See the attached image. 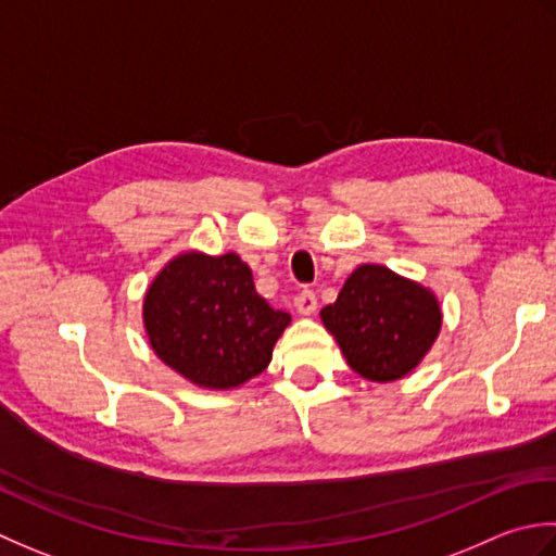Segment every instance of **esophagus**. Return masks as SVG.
Instances as JSON below:
<instances>
[{
    "label": "esophagus",
    "instance_id": "34e87169",
    "mask_svg": "<svg viewBox=\"0 0 556 556\" xmlns=\"http://www.w3.org/2000/svg\"><path fill=\"white\" fill-rule=\"evenodd\" d=\"M294 307H298L300 314L309 316L316 312V307H319V300H316V292L314 290H302L298 298H294Z\"/></svg>",
    "mask_w": 556,
    "mask_h": 556
}]
</instances>
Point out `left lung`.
I'll list each match as a JSON object with an SVG mask.
<instances>
[{
  "instance_id": "1",
  "label": "left lung",
  "mask_w": 556,
  "mask_h": 556,
  "mask_svg": "<svg viewBox=\"0 0 556 556\" xmlns=\"http://www.w3.org/2000/svg\"><path fill=\"white\" fill-rule=\"evenodd\" d=\"M350 369L362 379L389 383L420 367L437 343L441 314L437 294L422 282L379 264H362L348 276L338 300L321 309Z\"/></svg>"
}]
</instances>
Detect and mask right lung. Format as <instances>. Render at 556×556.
<instances>
[{
    "label": "right lung",
    "mask_w": 556,
    "mask_h": 556,
    "mask_svg": "<svg viewBox=\"0 0 556 556\" xmlns=\"http://www.w3.org/2000/svg\"><path fill=\"white\" fill-rule=\"evenodd\" d=\"M141 316L153 353L208 391H230L258 377L290 324V314L268 307L256 292L252 268L240 256L197 249L157 270Z\"/></svg>",
    "instance_id": "add662e5"
}]
</instances>
